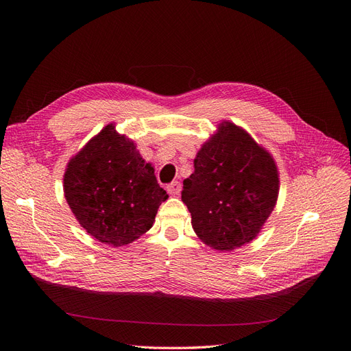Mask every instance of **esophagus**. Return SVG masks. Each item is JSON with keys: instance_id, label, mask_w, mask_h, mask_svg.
<instances>
[{"instance_id": "34e87169", "label": "esophagus", "mask_w": 351, "mask_h": 351, "mask_svg": "<svg viewBox=\"0 0 351 351\" xmlns=\"http://www.w3.org/2000/svg\"><path fill=\"white\" fill-rule=\"evenodd\" d=\"M180 190H182V184H180L178 182H173V183H169V184L167 186V192H168L169 195H173V196L178 195Z\"/></svg>"}]
</instances>
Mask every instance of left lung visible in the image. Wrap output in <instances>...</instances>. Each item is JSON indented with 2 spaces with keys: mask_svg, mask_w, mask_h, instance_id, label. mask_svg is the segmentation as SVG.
Returning a JSON list of instances; mask_svg holds the SVG:
<instances>
[{
  "mask_svg": "<svg viewBox=\"0 0 351 351\" xmlns=\"http://www.w3.org/2000/svg\"><path fill=\"white\" fill-rule=\"evenodd\" d=\"M278 169L271 154L234 123L222 121L195 158L183 182L197 237L217 250H232L258 236L277 204Z\"/></svg>",
  "mask_w": 351,
  "mask_h": 351,
  "instance_id": "left-lung-1",
  "label": "left lung"
}]
</instances>
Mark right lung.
<instances>
[{
    "label": "right lung",
    "mask_w": 351,
    "mask_h": 351,
    "mask_svg": "<svg viewBox=\"0 0 351 351\" xmlns=\"http://www.w3.org/2000/svg\"><path fill=\"white\" fill-rule=\"evenodd\" d=\"M64 196L79 224L114 247L145 234L154 226L159 205L168 199L154 167L145 162L133 141L117 133L112 123L70 159Z\"/></svg>",
    "instance_id": "1"
}]
</instances>
